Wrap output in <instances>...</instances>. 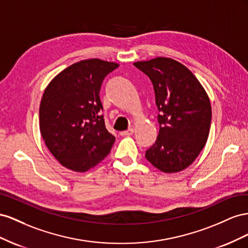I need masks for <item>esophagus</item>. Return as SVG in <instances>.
Returning a JSON list of instances; mask_svg holds the SVG:
<instances>
[{
  "instance_id": "obj_1",
  "label": "esophagus",
  "mask_w": 248,
  "mask_h": 248,
  "mask_svg": "<svg viewBox=\"0 0 248 248\" xmlns=\"http://www.w3.org/2000/svg\"><path fill=\"white\" fill-rule=\"evenodd\" d=\"M133 133H134V129L130 128L129 130L120 132V135H122V136H131V135H133Z\"/></svg>"
}]
</instances>
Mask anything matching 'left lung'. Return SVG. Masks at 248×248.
<instances>
[{"label":"left lung","instance_id":"left-lung-1","mask_svg":"<svg viewBox=\"0 0 248 248\" xmlns=\"http://www.w3.org/2000/svg\"><path fill=\"white\" fill-rule=\"evenodd\" d=\"M134 65L151 79L159 110V135L145 158L163 172L182 171L193 163L208 140L209 96L196 77L173 59L158 57Z\"/></svg>","mask_w":248,"mask_h":248}]
</instances>
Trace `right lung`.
Here are the masks:
<instances>
[{
    "mask_svg": "<svg viewBox=\"0 0 248 248\" xmlns=\"http://www.w3.org/2000/svg\"><path fill=\"white\" fill-rule=\"evenodd\" d=\"M119 65L101 59L77 62L47 85L39 107V128L60 164L84 172L107 155L115 137L105 125L100 90L105 77Z\"/></svg>",
    "mask_w": 248,
    "mask_h": 248,
    "instance_id": "add662e5",
    "label": "right lung"
}]
</instances>
